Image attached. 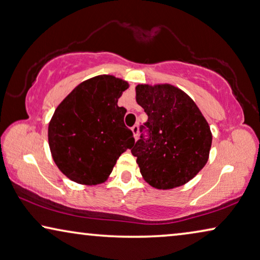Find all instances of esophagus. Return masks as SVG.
<instances>
[{
	"instance_id": "esophagus-1",
	"label": "esophagus",
	"mask_w": 260,
	"mask_h": 260,
	"mask_svg": "<svg viewBox=\"0 0 260 260\" xmlns=\"http://www.w3.org/2000/svg\"><path fill=\"white\" fill-rule=\"evenodd\" d=\"M131 130H133V134L135 136V139L138 138V133H139V127H138V124H135V125L131 127Z\"/></svg>"
}]
</instances>
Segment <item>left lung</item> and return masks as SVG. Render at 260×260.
I'll list each match as a JSON object with an SVG mask.
<instances>
[{
  "label": "left lung",
  "mask_w": 260,
  "mask_h": 260,
  "mask_svg": "<svg viewBox=\"0 0 260 260\" xmlns=\"http://www.w3.org/2000/svg\"><path fill=\"white\" fill-rule=\"evenodd\" d=\"M136 101L148 115L131 152L146 183L159 190L182 186L205 167L212 134L197 105L171 84H138Z\"/></svg>",
  "instance_id": "8db88e82"
}]
</instances>
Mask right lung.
Listing matches in <instances>:
<instances>
[{
	"mask_svg": "<svg viewBox=\"0 0 260 260\" xmlns=\"http://www.w3.org/2000/svg\"><path fill=\"white\" fill-rule=\"evenodd\" d=\"M127 82L100 75L78 84L52 115L48 141L52 159L68 178L84 185L108 179L116 161L135 144L118 99Z\"/></svg>",
	"mask_w": 260,
	"mask_h": 260,
	"instance_id": "1",
	"label": "right lung"
}]
</instances>
